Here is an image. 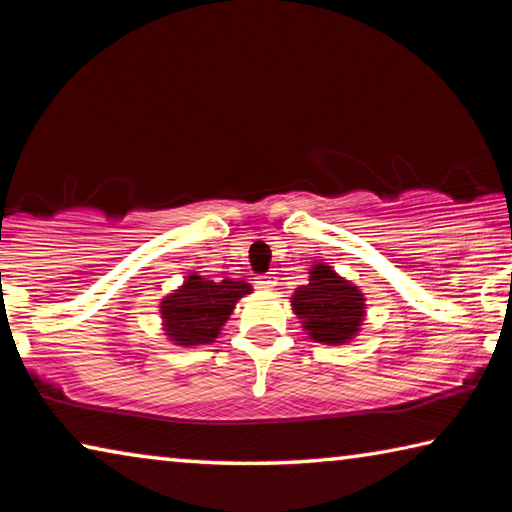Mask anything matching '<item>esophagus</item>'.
<instances>
[{"instance_id":"34e87169","label":"esophagus","mask_w":512,"mask_h":512,"mask_svg":"<svg viewBox=\"0 0 512 512\" xmlns=\"http://www.w3.org/2000/svg\"><path fill=\"white\" fill-rule=\"evenodd\" d=\"M255 284H257V289H273L275 287V277L259 275V277H255Z\"/></svg>"}]
</instances>
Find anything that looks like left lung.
Wrapping results in <instances>:
<instances>
[{
	"mask_svg": "<svg viewBox=\"0 0 512 512\" xmlns=\"http://www.w3.org/2000/svg\"><path fill=\"white\" fill-rule=\"evenodd\" d=\"M309 339L325 345H343L359 334L366 316V298L327 264L309 268V284H302L291 298Z\"/></svg>",
	"mask_w": 512,
	"mask_h": 512,
	"instance_id": "1",
	"label": "left lung"
}]
</instances>
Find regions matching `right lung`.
Listing matches in <instances>:
<instances>
[{"mask_svg": "<svg viewBox=\"0 0 512 512\" xmlns=\"http://www.w3.org/2000/svg\"><path fill=\"white\" fill-rule=\"evenodd\" d=\"M253 291L244 280H207L203 275H187L183 287L160 302L164 334L176 345H207L221 334L237 300Z\"/></svg>", "mask_w": 512, "mask_h": 512, "instance_id": "obj_1", "label": "right lung"}]
</instances>
